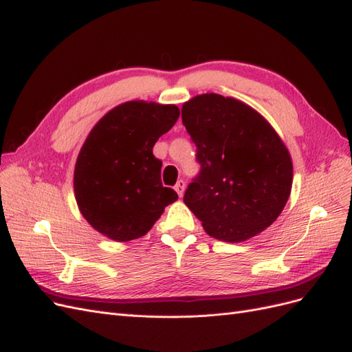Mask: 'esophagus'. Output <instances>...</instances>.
<instances>
[{
  "mask_svg": "<svg viewBox=\"0 0 352 352\" xmlns=\"http://www.w3.org/2000/svg\"><path fill=\"white\" fill-rule=\"evenodd\" d=\"M175 190L180 198L184 197V192H185V182H184V180H179V182L175 185Z\"/></svg>",
  "mask_w": 352,
  "mask_h": 352,
  "instance_id": "34e87169",
  "label": "esophagus"
}]
</instances>
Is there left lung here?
<instances>
[{"instance_id":"1","label":"left lung","mask_w":352,"mask_h":352,"mask_svg":"<svg viewBox=\"0 0 352 352\" xmlns=\"http://www.w3.org/2000/svg\"><path fill=\"white\" fill-rule=\"evenodd\" d=\"M182 122L201 164L186 207L219 241L257 236L291 195L294 166L282 138L251 105L214 92L184 102Z\"/></svg>"}]
</instances>
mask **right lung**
I'll return each instance as SVG.
<instances>
[{"instance_id":"obj_1","label":"right lung","mask_w":352,"mask_h":352,"mask_svg":"<svg viewBox=\"0 0 352 352\" xmlns=\"http://www.w3.org/2000/svg\"><path fill=\"white\" fill-rule=\"evenodd\" d=\"M179 114L175 104L126 101L88 133L74 164L73 189L80 214L101 235L116 242L141 238L177 199L162 184V162L153 148Z\"/></svg>"}]
</instances>
